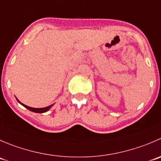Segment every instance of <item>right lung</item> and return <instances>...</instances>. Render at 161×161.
I'll use <instances>...</instances> for the list:
<instances>
[{"label": "right lung", "mask_w": 161, "mask_h": 161, "mask_svg": "<svg viewBox=\"0 0 161 161\" xmlns=\"http://www.w3.org/2000/svg\"><path fill=\"white\" fill-rule=\"evenodd\" d=\"M15 98H16V97H15ZM16 100H17V101H18V102L20 104H22V105H23V106H24V107L26 108H27L28 110L31 111V112H36V113H44V112H48V111H49V109H50L51 108H52V106L54 104H51V105L47 106V107L39 108H31V107H30V106H27V105H26V104H23V103L20 102V101H19V100L17 99V98H16Z\"/></svg>", "instance_id": "1"}]
</instances>
